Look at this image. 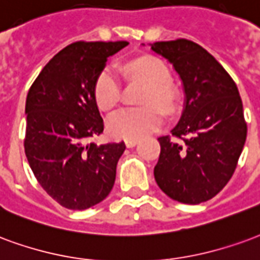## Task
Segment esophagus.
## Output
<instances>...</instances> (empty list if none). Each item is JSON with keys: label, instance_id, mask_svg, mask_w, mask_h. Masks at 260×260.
Masks as SVG:
<instances>
[{"label": "esophagus", "instance_id": "34e87169", "mask_svg": "<svg viewBox=\"0 0 260 260\" xmlns=\"http://www.w3.org/2000/svg\"><path fill=\"white\" fill-rule=\"evenodd\" d=\"M124 144H126V147H127V148H133V147H136V145L138 144V140H126Z\"/></svg>", "mask_w": 260, "mask_h": 260}]
</instances>
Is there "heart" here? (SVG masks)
<instances>
[{"label": "heart", "instance_id": "obj_1", "mask_svg": "<svg viewBox=\"0 0 260 260\" xmlns=\"http://www.w3.org/2000/svg\"><path fill=\"white\" fill-rule=\"evenodd\" d=\"M128 76L145 83L148 88L143 102L147 107L124 108L113 113L108 120V132L112 137L123 140H137L155 132L164 122V111L155 103L173 111L179 94L170 84V70L164 60L156 56H141L124 66ZM94 98L102 111H109L120 100V81L116 72L107 68L96 77Z\"/></svg>", "mask_w": 260, "mask_h": 260}]
</instances>
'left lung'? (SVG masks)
I'll return each instance as SVG.
<instances>
[{"mask_svg":"<svg viewBox=\"0 0 260 260\" xmlns=\"http://www.w3.org/2000/svg\"><path fill=\"white\" fill-rule=\"evenodd\" d=\"M144 45V44H143ZM173 65L184 91V108L172 136L159 137L153 176L172 200L197 205L229 183L247 140V123L236 83L224 68L190 40L149 44Z\"/></svg>","mask_w":260,"mask_h":260,"instance_id":"obj_1","label":"left lung"}]
</instances>
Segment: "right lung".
<instances>
[{"label":"right lung","instance_id":"right-lung-1","mask_svg":"<svg viewBox=\"0 0 260 260\" xmlns=\"http://www.w3.org/2000/svg\"><path fill=\"white\" fill-rule=\"evenodd\" d=\"M127 41H77L43 68L26 98L24 152L40 185L68 209L83 210L111 192L124 143L96 145L104 132L94 86L107 59Z\"/></svg>","mask_w":260,"mask_h":260}]
</instances>
